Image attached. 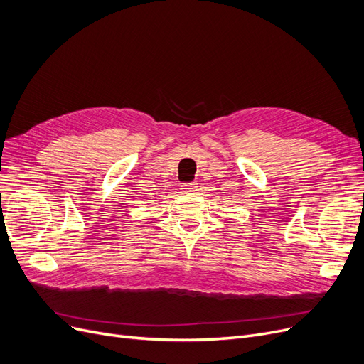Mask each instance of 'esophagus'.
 I'll return each instance as SVG.
<instances>
[{"instance_id": "34e87169", "label": "esophagus", "mask_w": 364, "mask_h": 364, "mask_svg": "<svg viewBox=\"0 0 364 364\" xmlns=\"http://www.w3.org/2000/svg\"><path fill=\"white\" fill-rule=\"evenodd\" d=\"M182 188V191H185V193H194V191H197V188H198V185H197V182H188V183H182L181 185Z\"/></svg>"}]
</instances>
